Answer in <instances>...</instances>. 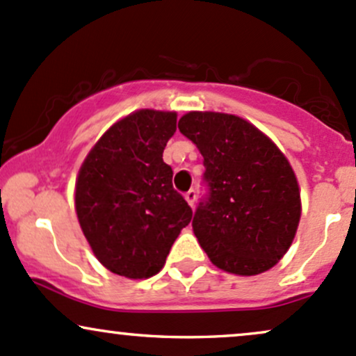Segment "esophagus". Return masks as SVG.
<instances>
[{"mask_svg": "<svg viewBox=\"0 0 356 356\" xmlns=\"http://www.w3.org/2000/svg\"><path fill=\"white\" fill-rule=\"evenodd\" d=\"M186 201L189 202V206H191V208H193L194 202H196V191H194V189L187 191V193H186Z\"/></svg>", "mask_w": 356, "mask_h": 356, "instance_id": "1", "label": "esophagus"}]
</instances>
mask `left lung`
Wrapping results in <instances>:
<instances>
[{
	"label": "left lung",
	"mask_w": 356,
	"mask_h": 356,
	"mask_svg": "<svg viewBox=\"0 0 356 356\" xmlns=\"http://www.w3.org/2000/svg\"><path fill=\"white\" fill-rule=\"evenodd\" d=\"M179 130L204 159L208 194L193 229L221 270L257 275L291 247L300 220V193L286 155L259 128L235 115L191 111Z\"/></svg>",
	"instance_id": "8db88e82"
}]
</instances>
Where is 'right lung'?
<instances>
[{"mask_svg":"<svg viewBox=\"0 0 356 356\" xmlns=\"http://www.w3.org/2000/svg\"><path fill=\"white\" fill-rule=\"evenodd\" d=\"M175 128L174 111L140 109L113 124L81 165L77 220L96 259L113 273L155 275L191 222L193 209L162 159Z\"/></svg>","mask_w":356,"mask_h":356,"instance_id":"add662e5","label":"right lung"}]
</instances>
